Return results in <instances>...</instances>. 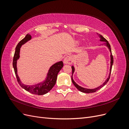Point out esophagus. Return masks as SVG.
I'll use <instances>...</instances> for the list:
<instances>
[{
    "mask_svg": "<svg viewBox=\"0 0 129 129\" xmlns=\"http://www.w3.org/2000/svg\"><path fill=\"white\" fill-rule=\"evenodd\" d=\"M74 62V58L72 55H67L66 56L63 61V62L65 64H71Z\"/></svg>",
    "mask_w": 129,
    "mask_h": 129,
    "instance_id": "34e87169",
    "label": "esophagus"
}]
</instances>
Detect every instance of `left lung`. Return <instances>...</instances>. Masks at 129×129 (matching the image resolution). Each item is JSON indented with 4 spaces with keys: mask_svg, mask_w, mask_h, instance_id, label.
<instances>
[{
    "mask_svg": "<svg viewBox=\"0 0 129 129\" xmlns=\"http://www.w3.org/2000/svg\"><path fill=\"white\" fill-rule=\"evenodd\" d=\"M98 34V33H97ZM99 36H100V38H101V39H100V40L101 41H104V42H105V45H106L107 46H108V48L109 49V50H110V53H111V55H110V57H111V66H110V75H109V77L107 79V80L105 81L104 82V83L102 85H101V86H100V87H99L98 88H95V89H85V88H82V87H80V86H79V85H78L75 82H74V81L73 80V77H72V82H73V83L74 84V85H75V87L79 90H80V91H81V92H84V93H92V92H95V91H97L98 90H99V89H100L101 88H102L103 87H104V85L107 84V83L108 82V81L109 80V79H110V74H111V69H112V64H113V63H114V58H113V56H112V53H111V47H110V44H109V43L108 42V41L105 39L102 36H101V34H99ZM72 75H73V74L74 73V67L73 66H72Z\"/></svg>",
    "mask_w": 129,
    "mask_h": 129,
    "instance_id": "left-lung-1",
    "label": "left lung"
}]
</instances>
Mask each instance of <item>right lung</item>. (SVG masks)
I'll use <instances>...</instances> for the list:
<instances>
[{"label": "right lung", "mask_w": 129, "mask_h": 129, "mask_svg": "<svg viewBox=\"0 0 129 129\" xmlns=\"http://www.w3.org/2000/svg\"><path fill=\"white\" fill-rule=\"evenodd\" d=\"M30 39V35L27 34L26 37L18 43L16 48H15L14 55L13 56V66L18 82L22 88H24L26 91L33 93V94L42 95L48 92L53 88L54 85L55 84L57 74L61 69V68L63 67V63L62 61H60L53 64L50 68L48 71V73L47 74V79L44 82L37 84L34 85H27L22 84L20 81V79H19V76L17 74V61L19 58V56H20V55H19V53H20L21 46L22 45H24L27 41H29Z\"/></svg>", "instance_id": "right-lung-1"}]
</instances>
